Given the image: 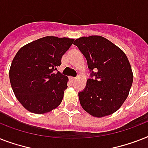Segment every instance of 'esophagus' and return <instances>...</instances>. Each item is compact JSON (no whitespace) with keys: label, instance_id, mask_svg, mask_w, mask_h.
I'll use <instances>...</instances> for the list:
<instances>
[{"label":"esophagus","instance_id":"obj_1","mask_svg":"<svg viewBox=\"0 0 148 148\" xmlns=\"http://www.w3.org/2000/svg\"><path fill=\"white\" fill-rule=\"evenodd\" d=\"M70 80H71V82H74V81H75L77 80V77H70Z\"/></svg>","mask_w":148,"mask_h":148}]
</instances>
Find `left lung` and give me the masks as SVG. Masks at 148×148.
<instances>
[{"label": "left lung", "mask_w": 148, "mask_h": 148, "mask_svg": "<svg viewBox=\"0 0 148 148\" xmlns=\"http://www.w3.org/2000/svg\"><path fill=\"white\" fill-rule=\"evenodd\" d=\"M74 45L84 55L91 76L95 77L88 79L85 89L79 93L81 107L93 117L112 114L124 103L133 83V72L126 54L101 36L81 37Z\"/></svg>", "instance_id": "left-lung-1"}]
</instances>
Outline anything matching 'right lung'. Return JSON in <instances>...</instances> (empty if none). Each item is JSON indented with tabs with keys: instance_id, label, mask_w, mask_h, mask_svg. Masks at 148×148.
Instances as JSON below:
<instances>
[{
	"instance_id": "1",
	"label": "right lung",
	"mask_w": 148,
	"mask_h": 148,
	"mask_svg": "<svg viewBox=\"0 0 148 148\" xmlns=\"http://www.w3.org/2000/svg\"><path fill=\"white\" fill-rule=\"evenodd\" d=\"M74 40L47 36L17 51L10 65L9 77L15 97L26 110L42 114L60 105L68 77L55 71Z\"/></svg>"
}]
</instances>
